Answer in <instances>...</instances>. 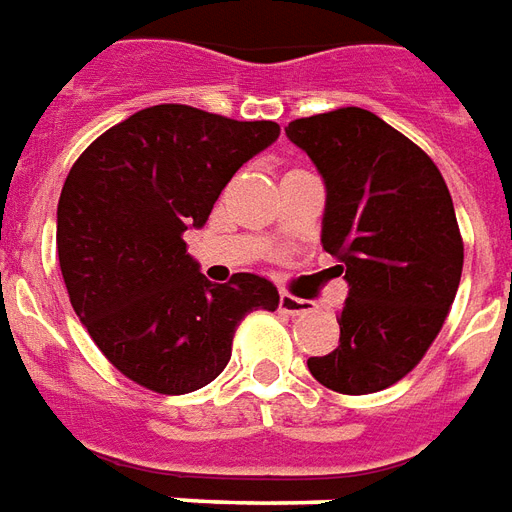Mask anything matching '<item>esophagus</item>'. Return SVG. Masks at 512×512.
<instances>
[{
  "mask_svg": "<svg viewBox=\"0 0 512 512\" xmlns=\"http://www.w3.org/2000/svg\"><path fill=\"white\" fill-rule=\"evenodd\" d=\"M309 309H312V304L304 301V298H295V295H287V293L279 295V312L282 314L298 317V314H306Z\"/></svg>",
  "mask_w": 512,
  "mask_h": 512,
  "instance_id": "1",
  "label": "esophagus"
}]
</instances>
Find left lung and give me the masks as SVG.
<instances>
[{"mask_svg":"<svg viewBox=\"0 0 512 512\" xmlns=\"http://www.w3.org/2000/svg\"><path fill=\"white\" fill-rule=\"evenodd\" d=\"M285 135L325 184L323 249L347 282L339 347L306 366L336 393H377L412 372L456 298L464 244L437 165L372 111L295 119Z\"/></svg>","mask_w":512,"mask_h":512,"instance_id":"obj_1","label":"left lung"}]
</instances>
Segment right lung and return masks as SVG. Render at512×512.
Instances as JSON below:
<instances>
[{"mask_svg": "<svg viewBox=\"0 0 512 512\" xmlns=\"http://www.w3.org/2000/svg\"><path fill=\"white\" fill-rule=\"evenodd\" d=\"M276 138V121L151 105L102 132L64 181L56 249L70 304L102 355L143 388L179 396L217 380L246 314L279 306L266 276L208 282L184 241Z\"/></svg>", "mask_w": 512, "mask_h": 512, "instance_id": "1", "label": "right lung"}]
</instances>
